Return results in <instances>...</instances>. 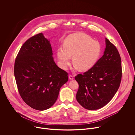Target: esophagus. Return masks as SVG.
<instances>
[{
	"mask_svg": "<svg viewBox=\"0 0 135 135\" xmlns=\"http://www.w3.org/2000/svg\"><path fill=\"white\" fill-rule=\"evenodd\" d=\"M69 79L70 80H74V76L73 75H69Z\"/></svg>",
	"mask_w": 135,
	"mask_h": 135,
	"instance_id": "esophagus-1",
	"label": "esophagus"
}]
</instances>
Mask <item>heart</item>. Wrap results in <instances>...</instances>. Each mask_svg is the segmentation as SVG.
Instances as JSON below:
<instances>
[{
  "label": "heart",
  "instance_id": "heart-1",
  "mask_svg": "<svg viewBox=\"0 0 135 135\" xmlns=\"http://www.w3.org/2000/svg\"><path fill=\"white\" fill-rule=\"evenodd\" d=\"M102 52V45L89 35L75 33L67 36L64 42V47L57 50V56L61 67L66 69L70 64L71 57L76 68L86 71L94 66Z\"/></svg>",
  "mask_w": 135,
  "mask_h": 135
}]
</instances>
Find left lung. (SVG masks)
I'll use <instances>...</instances> for the list:
<instances>
[{
  "instance_id": "1",
  "label": "left lung",
  "mask_w": 135,
  "mask_h": 135,
  "mask_svg": "<svg viewBox=\"0 0 135 135\" xmlns=\"http://www.w3.org/2000/svg\"><path fill=\"white\" fill-rule=\"evenodd\" d=\"M103 56L93 67L75 76L79 85L76 98L89 110L99 109L107 104L117 93L122 78L121 59L117 49L105 38Z\"/></svg>"
}]
</instances>
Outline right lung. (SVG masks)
Masks as SVG:
<instances>
[{"label":"right lung","mask_w":135,"mask_h":135,"mask_svg":"<svg viewBox=\"0 0 135 135\" xmlns=\"http://www.w3.org/2000/svg\"><path fill=\"white\" fill-rule=\"evenodd\" d=\"M50 41L42 33L28 39L19 51L14 64L17 89L31 108L44 110L53 105L68 73L57 66Z\"/></svg>","instance_id":"obj_1"}]
</instances>
